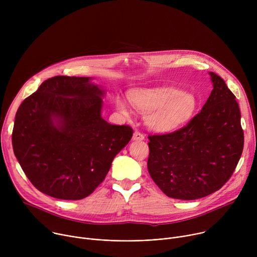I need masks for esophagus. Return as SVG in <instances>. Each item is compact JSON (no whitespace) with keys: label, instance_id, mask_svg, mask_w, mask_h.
<instances>
[{"label":"esophagus","instance_id":"1","mask_svg":"<svg viewBox=\"0 0 257 257\" xmlns=\"http://www.w3.org/2000/svg\"><path fill=\"white\" fill-rule=\"evenodd\" d=\"M144 138H145L144 135L142 133H140L139 131H135L133 134V137H132L133 140H144Z\"/></svg>","mask_w":257,"mask_h":257}]
</instances>
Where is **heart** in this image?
<instances>
[{
	"label": "heart",
	"instance_id": "heart-1",
	"mask_svg": "<svg viewBox=\"0 0 257 257\" xmlns=\"http://www.w3.org/2000/svg\"><path fill=\"white\" fill-rule=\"evenodd\" d=\"M129 100L138 112L144 114V120L152 130L168 132L187 123L197 107L195 95L174 88L135 89L129 93ZM116 105L119 111L130 115L126 101L118 96Z\"/></svg>",
	"mask_w": 257,
	"mask_h": 257
}]
</instances>
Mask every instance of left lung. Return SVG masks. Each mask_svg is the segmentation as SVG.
Segmentation results:
<instances>
[{"instance_id":"obj_1","label":"left lung","mask_w":257,"mask_h":257,"mask_svg":"<svg viewBox=\"0 0 257 257\" xmlns=\"http://www.w3.org/2000/svg\"><path fill=\"white\" fill-rule=\"evenodd\" d=\"M209 75L213 89L186 126L172 133L149 135V173L171 198L193 200L219 190L243 152L236 96L215 73Z\"/></svg>"}]
</instances>
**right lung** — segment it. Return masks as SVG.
I'll return each instance as SVG.
<instances>
[{
  "label": "right lung",
  "instance_id": "1",
  "mask_svg": "<svg viewBox=\"0 0 257 257\" xmlns=\"http://www.w3.org/2000/svg\"><path fill=\"white\" fill-rule=\"evenodd\" d=\"M89 77L55 76L26 97L15 116L12 144L26 177L64 200L91 194L133 129L101 118L103 90Z\"/></svg>",
  "mask_w": 257,
  "mask_h": 257
}]
</instances>
